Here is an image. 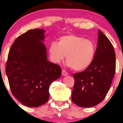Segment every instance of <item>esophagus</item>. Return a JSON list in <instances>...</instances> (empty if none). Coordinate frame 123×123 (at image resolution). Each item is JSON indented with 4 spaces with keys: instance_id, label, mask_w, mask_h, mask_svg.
<instances>
[{
    "instance_id": "1",
    "label": "esophagus",
    "mask_w": 123,
    "mask_h": 123,
    "mask_svg": "<svg viewBox=\"0 0 123 123\" xmlns=\"http://www.w3.org/2000/svg\"><path fill=\"white\" fill-rule=\"evenodd\" d=\"M62 74L63 76H67V75H68V73L65 70H62Z\"/></svg>"
}]
</instances>
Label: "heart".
<instances>
[{
    "mask_svg": "<svg viewBox=\"0 0 123 123\" xmlns=\"http://www.w3.org/2000/svg\"><path fill=\"white\" fill-rule=\"evenodd\" d=\"M94 43L89 39H85L76 35L62 36L59 42L51 43L49 53L54 63H60L65 58L68 66L75 71L85 70L92 64L96 55Z\"/></svg>",
    "mask_w": 123,
    "mask_h": 123,
    "instance_id": "obj_1",
    "label": "heart"
}]
</instances>
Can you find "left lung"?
Returning a JSON list of instances; mask_svg holds the SVG:
<instances>
[{"label":"left lung","instance_id":"1","mask_svg":"<svg viewBox=\"0 0 123 123\" xmlns=\"http://www.w3.org/2000/svg\"><path fill=\"white\" fill-rule=\"evenodd\" d=\"M115 68L114 47L98 30V44L93 61L83 71L73 74V102L79 106L90 108L103 101L111 85Z\"/></svg>","mask_w":123,"mask_h":123}]
</instances>
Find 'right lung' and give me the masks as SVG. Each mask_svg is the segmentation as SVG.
Segmentation results:
<instances>
[{
    "label": "right lung",
    "mask_w": 123,
    "mask_h": 123,
    "mask_svg": "<svg viewBox=\"0 0 123 123\" xmlns=\"http://www.w3.org/2000/svg\"><path fill=\"white\" fill-rule=\"evenodd\" d=\"M43 29L29 30L17 38L6 64V74L13 96L28 107L43 105L49 98L51 83L59 78L61 68L49 62Z\"/></svg>",
    "instance_id": "obj_1"
}]
</instances>
